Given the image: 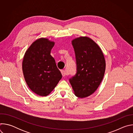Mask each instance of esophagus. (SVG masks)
Masks as SVG:
<instances>
[{
  "label": "esophagus",
  "mask_w": 133,
  "mask_h": 133,
  "mask_svg": "<svg viewBox=\"0 0 133 133\" xmlns=\"http://www.w3.org/2000/svg\"><path fill=\"white\" fill-rule=\"evenodd\" d=\"M61 72H62V76H63V77H65V76L66 75V72L65 71V70H61Z\"/></svg>",
  "instance_id": "obj_1"
}]
</instances>
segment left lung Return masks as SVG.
<instances>
[{"label": "left lung", "mask_w": 133, "mask_h": 133, "mask_svg": "<svg viewBox=\"0 0 133 133\" xmlns=\"http://www.w3.org/2000/svg\"><path fill=\"white\" fill-rule=\"evenodd\" d=\"M77 65V72L69 82L74 94L87 97L99 87L104 76L106 62L99 46L90 38L82 36L71 41Z\"/></svg>", "instance_id": "left-lung-1"}]
</instances>
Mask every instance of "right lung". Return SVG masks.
Listing matches in <instances>:
<instances>
[{
    "instance_id": "1",
    "label": "right lung",
    "mask_w": 133,
    "mask_h": 133,
    "mask_svg": "<svg viewBox=\"0 0 133 133\" xmlns=\"http://www.w3.org/2000/svg\"><path fill=\"white\" fill-rule=\"evenodd\" d=\"M55 43L41 38L32 43L26 51L22 63L25 80L30 89L46 96L62 78L50 51Z\"/></svg>"
}]
</instances>
